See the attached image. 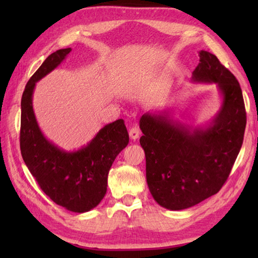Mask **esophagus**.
<instances>
[{
    "label": "esophagus",
    "mask_w": 258,
    "mask_h": 258,
    "mask_svg": "<svg viewBox=\"0 0 258 258\" xmlns=\"http://www.w3.org/2000/svg\"><path fill=\"white\" fill-rule=\"evenodd\" d=\"M128 134H130V138L135 141V140L139 139V137H140L139 127H137V126H133V127H131L130 131H128Z\"/></svg>",
    "instance_id": "esophagus-1"
}]
</instances>
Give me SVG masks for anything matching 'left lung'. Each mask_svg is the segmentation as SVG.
I'll list each match as a JSON object with an SVG mask.
<instances>
[{"instance_id": "8db88e82", "label": "left lung", "mask_w": 258, "mask_h": 258, "mask_svg": "<svg viewBox=\"0 0 258 258\" xmlns=\"http://www.w3.org/2000/svg\"><path fill=\"white\" fill-rule=\"evenodd\" d=\"M192 82L215 83L222 106L206 127L191 128L171 119L167 111L140 119V145L146 154V175L152 197L161 207L181 211L217 194L228 180L241 149L246 109L239 82L216 55L202 50Z\"/></svg>"}]
</instances>
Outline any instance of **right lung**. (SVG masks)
I'll use <instances>...</instances> for the list:
<instances>
[{"mask_svg": "<svg viewBox=\"0 0 258 258\" xmlns=\"http://www.w3.org/2000/svg\"><path fill=\"white\" fill-rule=\"evenodd\" d=\"M71 51L68 47L51 53L26 85L21 98L20 150L29 172L52 202L71 212L85 213L103 199L111 165L130 139L123 119L103 126L77 151L60 149L43 135L33 110L35 85Z\"/></svg>", "mask_w": 258, "mask_h": 258, "instance_id": "obj_1", "label": "right lung"}]
</instances>
